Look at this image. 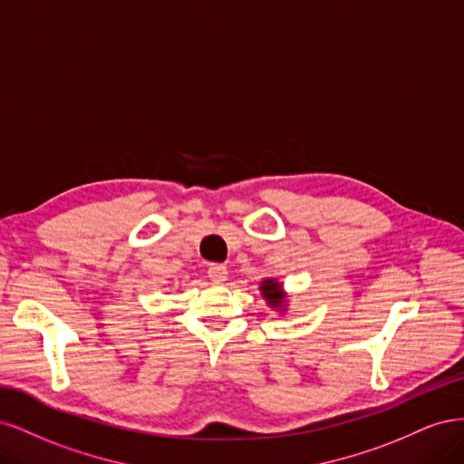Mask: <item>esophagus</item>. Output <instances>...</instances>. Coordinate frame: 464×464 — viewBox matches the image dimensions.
<instances>
[{
    "label": "esophagus",
    "instance_id": "1",
    "mask_svg": "<svg viewBox=\"0 0 464 464\" xmlns=\"http://www.w3.org/2000/svg\"><path fill=\"white\" fill-rule=\"evenodd\" d=\"M207 275H208L210 280H213V283H224V280L228 278V269H227V266H224V265L215 263V265L208 266Z\"/></svg>",
    "mask_w": 464,
    "mask_h": 464
}]
</instances>
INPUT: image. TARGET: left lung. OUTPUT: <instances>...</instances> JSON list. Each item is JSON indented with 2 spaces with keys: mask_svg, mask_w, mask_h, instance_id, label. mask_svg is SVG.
I'll use <instances>...</instances> for the list:
<instances>
[{
  "mask_svg": "<svg viewBox=\"0 0 464 464\" xmlns=\"http://www.w3.org/2000/svg\"><path fill=\"white\" fill-rule=\"evenodd\" d=\"M261 296L266 300L271 307H278L280 312H285V304H286V296L283 292V285L276 283L275 278H266L261 283Z\"/></svg>",
  "mask_w": 464,
  "mask_h": 464,
  "instance_id": "obj_1",
  "label": "left lung"
}]
</instances>
